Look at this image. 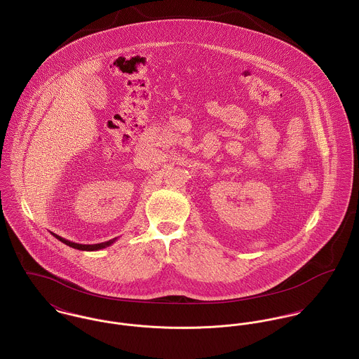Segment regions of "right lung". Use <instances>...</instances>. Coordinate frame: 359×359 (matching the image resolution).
<instances>
[{"label":"right lung","mask_w":359,"mask_h":359,"mask_svg":"<svg viewBox=\"0 0 359 359\" xmlns=\"http://www.w3.org/2000/svg\"><path fill=\"white\" fill-rule=\"evenodd\" d=\"M53 234V233H52ZM53 237L55 238L59 239L60 242H63V243H66V245H69V246H72V248H74V249H79V250H86V252H92V250H99V249H103V248H107V246H110L111 243H114L117 238L110 239V241H106V242H100V243H93V245H82V243H76V242H72V241H69V239L62 238V237H59L57 234H53Z\"/></svg>","instance_id":"obj_1"}]
</instances>
